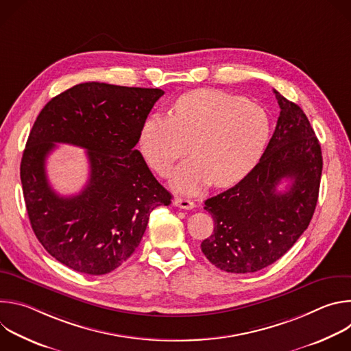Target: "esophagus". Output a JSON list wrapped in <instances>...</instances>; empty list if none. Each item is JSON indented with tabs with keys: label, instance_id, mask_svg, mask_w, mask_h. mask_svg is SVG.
Returning <instances> with one entry per match:
<instances>
[{
	"label": "esophagus",
	"instance_id": "1",
	"mask_svg": "<svg viewBox=\"0 0 351 351\" xmlns=\"http://www.w3.org/2000/svg\"><path fill=\"white\" fill-rule=\"evenodd\" d=\"M173 206H176L179 208H183V210H193L195 207V204L191 202V199L182 198V197H176L173 199Z\"/></svg>",
	"mask_w": 351,
	"mask_h": 351
}]
</instances>
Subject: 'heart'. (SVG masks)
<instances>
[{
  "label": "heart",
  "instance_id": "b5f03b06",
  "mask_svg": "<svg viewBox=\"0 0 351 351\" xmlns=\"http://www.w3.org/2000/svg\"><path fill=\"white\" fill-rule=\"evenodd\" d=\"M271 118L252 99L221 90L202 88L180 95L169 117H148L140 129V152L154 172L173 173L175 189L194 194L208 183L225 187L252 171L269 141Z\"/></svg>",
  "mask_w": 351,
  "mask_h": 351
}]
</instances>
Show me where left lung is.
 Returning a JSON list of instances; mask_svg holds the SVG:
<instances>
[{
    "label": "left lung",
    "mask_w": 351,
    "mask_h": 351,
    "mask_svg": "<svg viewBox=\"0 0 351 351\" xmlns=\"http://www.w3.org/2000/svg\"><path fill=\"white\" fill-rule=\"evenodd\" d=\"M274 93L280 114L260 162L237 184L206 199L214 233L202 252L225 272H257L279 260L308 228L318 202L319 141L303 110ZM283 178L291 184L280 192Z\"/></svg>",
    "instance_id": "1"
}]
</instances>
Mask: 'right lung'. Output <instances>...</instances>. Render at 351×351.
I'll return each instance as SVG.
<instances>
[{
    "mask_svg": "<svg viewBox=\"0 0 351 351\" xmlns=\"http://www.w3.org/2000/svg\"><path fill=\"white\" fill-rule=\"evenodd\" d=\"M161 95V88L87 82L38 114L21 162L25 204L38 241L68 268L86 275L117 269L140 244L149 213L171 204L134 148ZM56 142L86 149L90 175L79 195L62 197L49 186L45 161Z\"/></svg>",
    "mask_w": 351,
    "mask_h": 351,
    "instance_id": "add662e5",
    "label": "right lung"
}]
</instances>
